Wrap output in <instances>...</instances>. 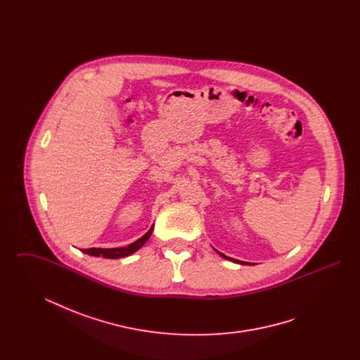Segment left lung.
<instances>
[{
	"label": "left lung",
	"mask_w": 360,
	"mask_h": 360,
	"mask_svg": "<svg viewBox=\"0 0 360 360\" xmlns=\"http://www.w3.org/2000/svg\"><path fill=\"white\" fill-rule=\"evenodd\" d=\"M220 254V252H219ZM221 257H225V259H229V260H232V262H238V263H241V264H251V263H247V262H241V260H236V259H232V257H225L224 254H220Z\"/></svg>",
	"instance_id": "obj_1"
}]
</instances>
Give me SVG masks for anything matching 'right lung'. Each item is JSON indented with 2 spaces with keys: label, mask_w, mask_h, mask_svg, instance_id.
I'll list each match as a JSON object with an SVG mask.
<instances>
[{
  "label": "right lung",
  "mask_w": 360,
  "mask_h": 360,
  "mask_svg": "<svg viewBox=\"0 0 360 360\" xmlns=\"http://www.w3.org/2000/svg\"><path fill=\"white\" fill-rule=\"evenodd\" d=\"M154 226H151V229L141 238V239L136 240L135 243L129 244L128 247H121V248H87V250H82V252H85L87 255L91 257H103L106 259H119V257H128L134 252H136L139 248H141L144 245V243L150 239L151 233H153Z\"/></svg>",
  "instance_id": "right-lung-1"
}]
</instances>
